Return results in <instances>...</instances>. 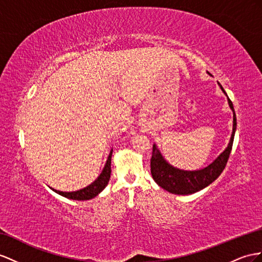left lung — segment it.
Listing matches in <instances>:
<instances>
[{
    "label": "left lung",
    "mask_w": 262,
    "mask_h": 262,
    "mask_svg": "<svg viewBox=\"0 0 262 262\" xmlns=\"http://www.w3.org/2000/svg\"><path fill=\"white\" fill-rule=\"evenodd\" d=\"M220 85V83H218ZM221 90L226 94L224 87L220 85ZM230 108L233 112V128L232 135L230 138V143L227 148L221 152L217 159L211 163L206 168L195 170V171H187L175 168L169 165L166 160L160 155L159 150L156 148V146H152V155L150 158V171L154 180L164 188L165 190L169 191L175 195H190V193L197 192L201 189L206 188L208 185H210L214 182L223 172L227 165L228 159H229L230 152L232 149L234 132L237 127V119L236 114H234L233 105L231 100L228 98Z\"/></svg>",
    "instance_id": "1"
}]
</instances>
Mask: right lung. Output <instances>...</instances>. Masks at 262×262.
<instances>
[{"label": "right lung", "mask_w": 262, "mask_h": 262, "mask_svg": "<svg viewBox=\"0 0 262 262\" xmlns=\"http://www.w3.org/2000/svg\"><path fill=\"white\" fill-rule=\"evenodd\" d=\"M112 154H113V150H111L108 159H107L106 165L104 167L102 173H100L95 182L91 184L90 186H87V187H85V188L80 189V190L72 191V192H64V191H59V190H55V189H53V190L57 192L58 195H61V196L66 197L69 199H74V200H89V199L96 197L98 193L105 188L107 184H108V182H110Z\"/></svg>", "instance_id": "obj_1"}]
</instances>
